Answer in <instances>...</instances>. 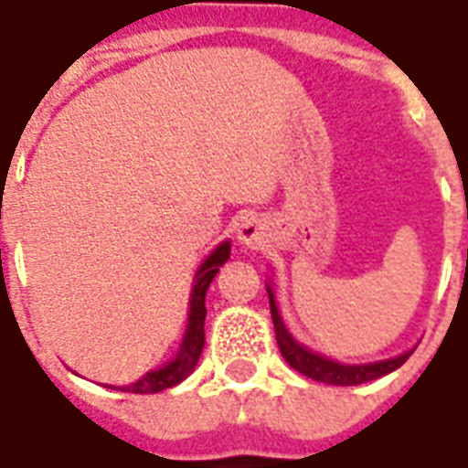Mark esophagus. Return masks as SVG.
I'll use <instances>...</instances> for the list:
<instances>
[{"instance_id":"34e87169","label":"esophagus","mask_w":468,"mask_h":468,"mask_svg":"<svg viewBox=\"0 0 468 468\" xmlns=\"http://www.w3.org/2000/svg\"><path fill=\"white\" fill-rule=\"evenodd\" d=\"M266 224L261 217H246L241 227H239V241L249 249H261V246L266 244Z\"/></svg>"}]
</instances>
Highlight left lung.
<instances>
[{"label":"left lung","mask_w":468,"mask_h":468,"mask_svg":"<svg viewBox=\"0 0 468 468\" xmlns=\"http://www.w3.org/2000/svg\"><path fill=\"white\" fill-rule=\"evenodd\" d=\"M268 303H271V317H273L275 327V342H278V349L283 354V358L288 361V366H292L295 371H300L307 378L320 383H329V386H358V383L373 381V378H381L386 373L396 371L398 366H403L408 361L412 351L403 354V356L388 358V361H378V364H364V366H346L336 364V361H329V358L320 356V354H313L307 351L305 346H300L285 329L281 314H278V307H275L273 292L268 288Z\"/></svg>","instance_id":"left-lung-1"}]
</instances>
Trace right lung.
Masks as SVG:
<instances>
[{"label":"right lung","instance_id":"obj_1","mask_svg":"<svg viewBox=\"0 0 468 468\" xmlns=\"http://www.w3.org/2000/svg\"><path fill=\"white\" fill-rule=\"evenodd\" d=\"M231 246L229 241H224L222 246H217L215 251L209 253L207 261L202 263L197 275H195V288L193 298H190V317H187V332H185L183 346H180V354L176 356V361H170L158 371H148L141 381L132 383L122 388L124 393H158V390H165L170 386H176L183 378H187L193 368L197 366V358H200L202 349H205V314H207V307H205V295H207V288L212 283V278L217 275V271L227 263L229 259Z\"/></svg>","mask_w":468,"mask_h":468}]
</instances>
